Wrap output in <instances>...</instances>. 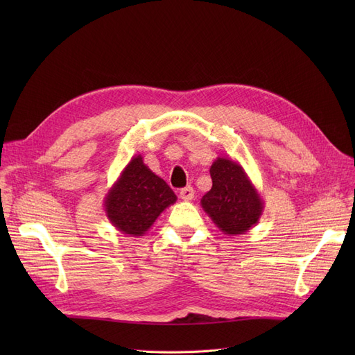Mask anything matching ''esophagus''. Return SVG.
I'll return each mask as SVG.
<instances>
[{"mask_svg":"<svg viewBox=\"0 0 355 355\" xmlns=\"http://www.w3.org/2000/svg\"><path fill=\"white\" fill-rule=\"evenodd\" d=\"M179 196H180V198L184 200V201H191L192 198H194V189H192L191 187H187L184 189H180Z\"/></svg>","mask_w":355,"mask_h":355,"instance_id":"34e87169","label":"esophagus"}]
</instances>
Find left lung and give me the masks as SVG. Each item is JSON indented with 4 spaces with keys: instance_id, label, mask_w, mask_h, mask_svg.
Segmentation results:
<instances>
[{
    "instance_id": "8db88e82",
    "label": "left lung",
    "mask_w": 355,
    "mask_h": 355,
    "mask_svg": "<svg viewBox=\"0 0 355 355\" xmlns=\"http://www.w3.org/2000/svg\"><path fill=\"white\" fill-rule=\"evenodd\" d=\"M211 189L201 198V207L227 235L252 230L263 213V200L240 163L218 157L210 167Z\"/></svg>"
}]
</instances>
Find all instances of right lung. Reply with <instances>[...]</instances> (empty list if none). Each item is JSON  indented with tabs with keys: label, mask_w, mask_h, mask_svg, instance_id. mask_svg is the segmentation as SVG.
Masks as SVG:
<instances>
[{
	"label": "right lung",
	"mask_w": 355,
	"mask_h": 355,
	"mask_svg": "<svg viewBox=\"0 0 355 355\" xmlns=\"http://www.w3.org/2000/svg\"><path fill=\"white\" fill-rule=\"evenodd\" d=\"M176 200L166 180L157 176L139 154L128 161L110 188L103 207L106 218L118 231L130 237H142Z\"/></svg>",
	"instance_id": "obj_1"
}]
</instances>
